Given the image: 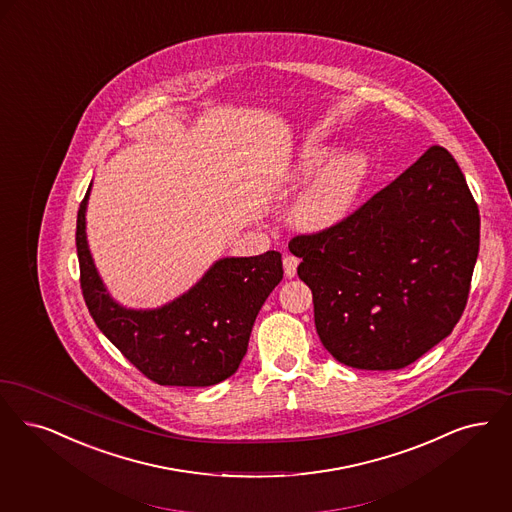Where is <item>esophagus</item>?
I'll return each mask as SVG.
<instances>
[{
  "instance_id": "34e87169",
  "label": "esophagus",
  "mask_w": 512,
  "mask_h": 512,
  "mask_svg": "<svg viewBox=\"0 0 512 512\" xmlns=\"http://www.w3.org/2000/svg\"><path fill=\"white\" fill-rule=\"evenodd\" d=\"M297 266H299V259L293 255H284V272L287 278H293L297 274Z\"/></svg>"
}]
</instances>
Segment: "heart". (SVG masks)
<instances>
[{"mask_svg": "<svg viewBox=\"0 0 512 512\" xmlns=\"http://www.w3.org/2000/svg\"><path fill=\"white\" fill-rule=\"evenodd\" d=\"M297 196L291 217L307 232H324L345 223L354 213L369 179L368 154L360 148H345L335 154V146L316 144L303 148L289 165L286 181L307 183Z\"/></svg>", "mask_w": 512, "mask_h": 512, "instance_id": "1", "label": "heart"}]
</instances>
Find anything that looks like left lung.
Instances as JSON below:
<instances>
[{
    "label": "left lung",
    "instance_id": "obj_1",
    "mask_svg": "<svg viewBox=\"0 0 512 512\" xmlns=\"http://www.w3.org/2000/svg\"><path fill=\"white\" fill-rule=\"evenodd\" d=\"M480 247L478 205L450 152L429 150L345 223L297 236L322 345L348 368H406L450 335Z\"/></svg>",
    "mask_w": 512,
    "mask_h": 512
}]
</instances>
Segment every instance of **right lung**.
<instances>
[{
    "mask_svg": "<svg viewBox=\"0 0 512 512\" xmlns=\"http://www.w3.org/2000/svg\"><path fill=\"white\" fill-rule=\"evenodd\" d=\"M91 186L78 211L76 247L83 299L97 328L158 385L211 387L234 375L259 310L284 278L282 255L221 257L194 286L162 307H125L104 286L87 242Z\"/></svg>",
    "mask_w": 512,
    "mask_h": 512,
    "instance_id": "add662e5",
    "label": "right lung"
}]
</instances>
